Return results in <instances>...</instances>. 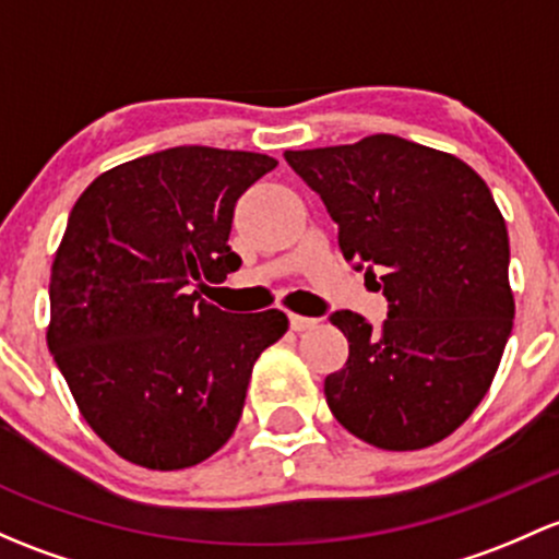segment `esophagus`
Returning a JSON list of instances; mask_svg holds the SVG:
<instances>
[{"instance_id": "34e87169", "label": "esophagus", "mask_w": 559, "mask_h": 559, "mask_svg": "<svg viewBox=\"0 0 559 559\" xmlns=\"http://www.w3.org/2000/svg\"><path fill=\"white\" fill-rule=\"evenodd\" d=\"M316 324H319V321L308 319V316H297V313L289 316V326L295 329V332H308V329H313Z\"/></svg>"}]
</instances>
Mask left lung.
Returning a JSON list of instances; mask_svg holds the SVG:
<instances>
[{
	"label": "left lung",
	"instance_id": "1",
	"mask_svg": "<svg viewBox=\"0 0 559 559\" xmlns=\"http://www.w3.org/2000/svg\"><path fill=\"white\" fill-rule=\"evenodd\" d=\"M284 157L388 299L378 329L329 316L348 337V361L324 380L329 409L380 450L442 442L485 399L512 334L509 233L490 190L455 155L391 133Z\"/></svg>",
	"mask_w": 559,
	"mask_h": 559
}]
</instances>
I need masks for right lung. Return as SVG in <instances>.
I'll list each match as a JSON object with an SVG mask.
<instances>
[{
  "label": "right lung",
  "mask_w": 559,
  "mask_h": 559,
  "mask_svg": "<svg viewBox=\"0 0 559 559\" xmlns=\"http://www.w3.org/2000/svg\"><path fill=\"white\" fill-rule=\"evenodd\" d=\"M278 160L171 146L102 174L74 203L50 273L47 348L87 426L126 461L195 466L233 437L281 310L201 299L240 267L238 198Z\"/></svg>",
  "instance_id": "obj_1"
}]
</instances>
